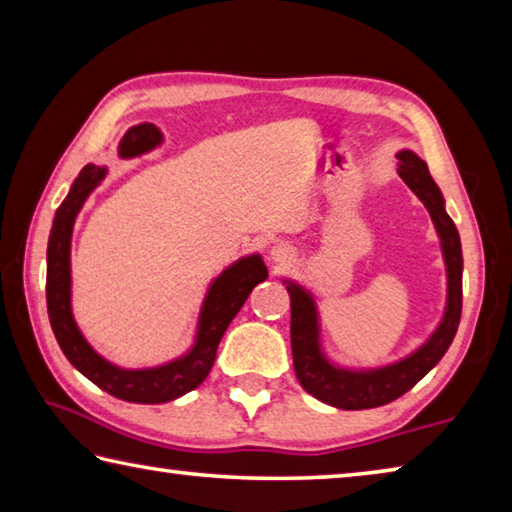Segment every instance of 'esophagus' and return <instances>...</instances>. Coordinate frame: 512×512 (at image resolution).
Wrapping results in <instances>:
<instances>
[{"instance_id": "1", "label": "esophagus", "mask_w": 512, "mask_h": 512, "mask_svg": "<svg viewBox=\"0 0 512 512\" xmlns=\"http://www.w3.org/2000/svg\"><path fill=\"white\" fill-rule=\"evenodd\" d=\"M271 259L275 264L287 266V264H291V259H293V248L289 244H275L273 250H271Z\"/></svg>"}]
</instances>
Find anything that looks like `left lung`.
I'll list each match as a JSON object with an SVG mask.
<instances>
[{
  "label": "left lung",
  "instance_id": "1",
  "mask_svg": "<svg viewBox=\"0 0 512 512\" xmlns=\"http://www.w3.org/2000/svg\"><path fill=\"white\" fill-rule=\"evenodd\" d=\"M400 167L397 173L409 185L411 192L420 198L431 214L436 225L440 246H443L445 264H447V309L431 339L422 345L411 357L393 363V366L354 372L343 370L329 363L318 343V318L316 305L309 293L289 282L287 291L291 296V352H293V370L300 386L311 393L316 400L332 404L336 409L361 411L375 409L402 397L406 391L418 384L427 372L443 359L449 345H452L458 323H461L463 309V253L461 237L454 221L445 212L443 194L433 183L431 173L418 155L411 151H402L397 155Z\"/></svg>",
  "mask_w": 512,
  "mask_h": 512
}]
</instances>
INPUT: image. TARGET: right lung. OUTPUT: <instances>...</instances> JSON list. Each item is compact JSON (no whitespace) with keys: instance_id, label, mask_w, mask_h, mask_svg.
<instances>
[{"instance_id":"right-lung-1","label":"right lung","mask_w":512,"mask_h":512,"mask_svg":"<svg viewBox=\"0 0 512 512\" xmlns=\"http://www.w3.org/2000/svg\"><path fill=\"white\" fill-rule=\"evenodd\" d=\"M162 142V133L153 124L133 126L119 142L121 158H135L151 151L153 146ZM106 176V169L97 164H85L79 178L74 180L72 189L54 216L51 225L49 246H47V311L49 323L54 329V336L72 366L83 372L92 384H97L101 391L119 397L124 402L135 404H162L171 402L176 397L194 391L203 384V379L210 375L216 359L221 336L228 329L230 320L237 316V311L244 307L259 282L268 277L266 266L259 255H250L239 259L237 264L216 277L214 284L207 291L201 320H198V334L194 348L185 357L171 363H164L160 368L144 370H124L112 366L110 361L99 357L90 348V343L83 339L81 329L76 327L72 316V277H69V241H72V228L76 214L90 196L99 180Z\"/></svg>"}]
</instances>
